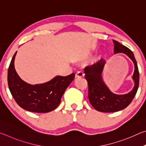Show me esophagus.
<instances>
[{
	"label": "esophagus",
	"instance_id": "1",
	"mask_svg": "<svg viewBox=\"0 0 146 146\" xmlns=\"http://www.w3.org/2000/svg\"><path fill=\"white\" fill-rule=\"evenodd\" d=\"M84 76V73L82 71H78L75 75L76 78H82Z\"/></svg>",
	"mask_w": 146,
	"mask_h": 146
}]
</instances>
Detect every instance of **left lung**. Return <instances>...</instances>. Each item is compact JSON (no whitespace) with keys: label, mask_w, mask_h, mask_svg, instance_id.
Wrapping results in <instances>:
<instances>
[{"label":"left lung","mask_w":146,"mask_h":146,"mask_svg":"<svg viewBox=\"0 0 146 146\" xmlns=\"http://www.w3.org/2000/svg\"><path fill=\"white\" fill-rule=\"evenodd\" d=\"M114 53H123L131 59L135 65L133 79L135 85L133 90L125 95L113 93L104 82L102 78L106 62L100 59L92 66L84 69L85 78L88 83V98L90 102L96 110L100 112H117L127 108L132 102L139 86V71L134 54L130 49L116 40H113Z\"/></svg>","instance_id":"1"}]
</instances>
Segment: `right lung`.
Instances as JSON below:
<instances>
[{
    "label": "right lung",
    "instance_id": "add662e5",
    "mask_svg": "<svg viewBox=\"0 0 146 146\" xmlns=\"http://www.w3.org/2000/svg\"><path fill=\"white\" fill-rule=\"evenodd\" d=\"M17 51L9 64L8 83L9 91L20 107L35 113H48L58 107L67 88L75 78V74L56 76L48 82L31 85L20 78L15 69Z\"/></svg>",
    "mask_w": 146,
    "mask_h": 146
}]
</instances>
